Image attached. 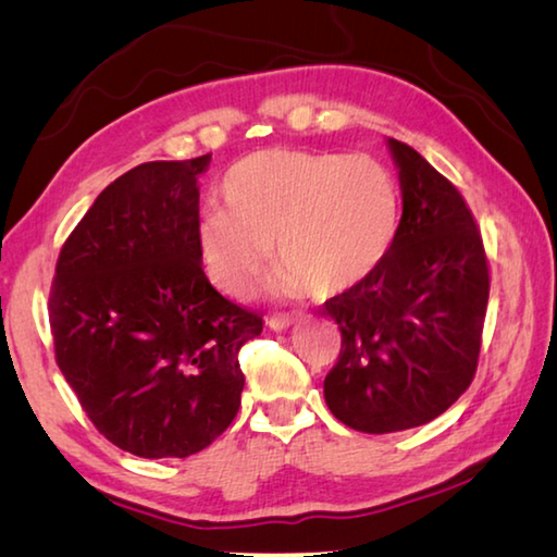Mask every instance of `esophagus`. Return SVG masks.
<instances>
[{
    "label": "esophagus",
    "mask_w": 557,
    "mask_h": 557,
    "mask_svg": "<svg viewBox=\"0 0 557 557\" xmlns=\"http://www.w3.org/2000/svg\"><path fill=\"white\" fill-rule=\"evenodd\" d=\"M267 325L273 330V333H281V330H288L290 325H296V318L290 315H273L267 320Z\"/></svg>",
    "instance_id": "34e87169"
}]
</instances>
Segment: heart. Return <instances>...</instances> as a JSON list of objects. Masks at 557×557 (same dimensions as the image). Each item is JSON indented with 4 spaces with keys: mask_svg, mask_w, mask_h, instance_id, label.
Masks as SVG:
<instances>
[{
    "mask_svg": "<svg viewBox=\"0 0 557 557\" xmlns=\"http://www.w3.org/2000/svg\"><path fill=\"white\" fill-rule=\"evenodd\" d=\"M224 210L198 222L212 284L244 296L276 247L284 263L269 294L310 290L335 298L374 276L401 224V188L374 156L267 149L234 163L222 181Z\"/></svg>",
    "mask_w": 557,
    "mask_h": 557,
    "instance_id": "1",
    "label": "heart"
}]
</instances>
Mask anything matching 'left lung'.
I'll return each mask as SVG.
<instances>
[{"label":"left lung","instance_id":"obj_1","mask_svg":"<svg viewBox=\"0 0 557 557\" xmlns=\"http://www.w3.org/2000/svg\"><path fill=\"white\" fill-rule=\"evenodd\" d=\"M404 214L372 278L330 298L343 349L325 404L362 433L431 423L472 384L490 300V263L460 190L421 153L388 139Z\"/></svg>","mask_w":557,"mask_h":557}]
</instances>
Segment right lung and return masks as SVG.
<instances>
[{"mask_svg": "<svg viewBox=\"0 0 557 557\" xmlns=\"http://www.w3.org/2000/svg\"><path fill=\"white\" fill-rule=\"evenodd\" d=\"M210 153L149 161L97 195L55 263V362L107 441L136 457H188L239 411V349L261 318L210 286L198 178Z\"/></svg>", "mask_w": 557, "mask_h": 557, "instance_id": "1", "label": "right lung"}]
</instances>
